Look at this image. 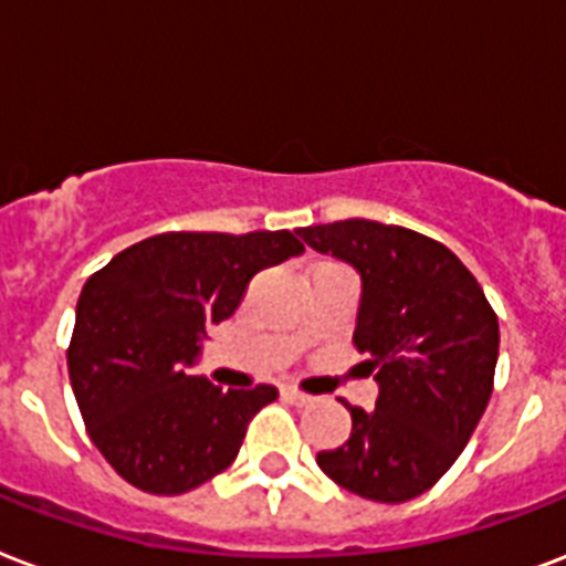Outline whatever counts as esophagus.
I'll use <instances>...</instances> for the list:
<instances>
[{
	"label": "esophagus",
	"instance_id": "1",
	"mask_svg": "<svg viewBox=\"0 0 566 566\" xmlns=\"http://www.w3.org/2000/svg\"><path fill=\"white\" fill-rule=\"evenodd\" d=\"M283 398H289L292 405H310V401H313V396H306V392H301V389L295 387L283 389Z\"/></svg>",
	"mask_w": 566,
	"mask_h": 566
}]
</instances>
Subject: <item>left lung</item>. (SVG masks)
Returning <instances> with one entry per match:
<instances>
[{
  "label": "left lung",
  "instance_id": "1",
  "mask_svg": "<svg viewBox=\"0 0 566 566\" xmlns=\"http://www.w3.org/2000/svg\"><path fill=\"white\" fill-rule=\"evenodd\" d=\"M297 235L360 274L354 345L378 380L375 410L348 405L352 437L315 461L357 496L407 502L446 475L488 410L496 313L446 244L407 227L352 218Z\"/></svg>",
  "mask_w": 566,
  "mask_h": 566
}]
</instances>
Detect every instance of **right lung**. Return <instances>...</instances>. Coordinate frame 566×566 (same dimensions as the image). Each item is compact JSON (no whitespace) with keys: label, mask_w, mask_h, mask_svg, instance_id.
<instances>
[{"label":"right lung","mask_w":566,"mask_h":566,"mask_svg":"<svg viewBox=\"0 0 566 566\" xmlns=\"http://www.w3.org/2000/svg\"><path fill=\"white\" fill-rule=\"evenodd\" d=\"M289 230L161 233L87 277L67 348L70 387L103 458L144 493L177 496L235 461L277 389L188 375L206 331L242 304L256 271L301 256Z\"/></svg>","instance_id":"1"}]
</instances>
